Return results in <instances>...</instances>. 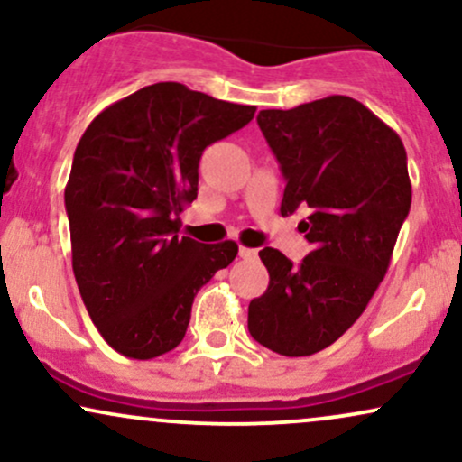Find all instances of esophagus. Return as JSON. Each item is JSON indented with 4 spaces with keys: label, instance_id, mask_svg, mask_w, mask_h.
<instances>
[{
    "label": "esophagus",
    "instance_id": "obj_1",
    "mask_svg": "<svg viewBox=\"0 0 462 462\" xmlns=\"http://www.w3.org/2000/svg\"><path fill=\"white\" fill-rule=\"evenodd\" d=\"M256 254H258V249H254V247H245V245L238 247V256L241 258H256Z\"/></svg>",
    "mask_w": 462,
    "mask_h": 462
}]
</instances>
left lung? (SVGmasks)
<instances>
[{"mask_svg": "<svg viewBox=\"0 0 462 462\" xmlns=\"http://www.w3.org/2000/svg\"><path fill=\"white\" fill-rule=\"evenodd\" d=\"M286 180L280 213L306 210L312 252L293 264L258 252L269 286L249 301V334L282 356L332 346L363 315L389 269L411 210L404 143L367 106L346 95L258 113Z\"/></svg>", "mask_w": 462, "mask_h": 462, "instance_id": "1", "label": "left lung"}]
</instances>
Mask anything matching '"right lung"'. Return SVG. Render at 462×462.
<instances>
[{
  "label": "right lung",
  "mask_w": 462,
  "mask_h": 462,
  "mask_svg": "<svg viewBox=\"0 0 462 462\" xmlns=\"http://www.w3.org/2000/svg\"><path fill=\"white\" fill-rule=\"evenodd\" d=\"M254 113L158 82L102 110L79 139L65 189L73 273L99 334L124 356L178 347L198 291L236 258L235 241L180 236V213L198 198L206 147Z\"/></svg>",
  "instance_id": "add662e5"
}]
</instances>
